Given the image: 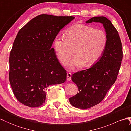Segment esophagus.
<instances>
[{
  "label": "esophagus",
  "mask_w": 131,
  "mask_h": 131,
  "mask_svg": "<svg viewBox=\"0 0 131 131\" xmlns=\"http://www.w3.org/2000/svg\"><path fill=\"white\" fill-rule=\"evenodd\" d=\"M71 79H72V74L70 73H67V80L68 81H70L71 80Z\"/></svg>",
  "instance_id": "1"
}]
</instances>
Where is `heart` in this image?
<instances>
[{"label": "heart", "instance_id": "heart-1", "mask_svg": "<svg viewBox=\"0 0 131 131\" xmlns=\"http://www.w3.org/2000/svg\"><path fill=\"white\" fill-rule=\"evenodd\" d=\"M64 38L57 36L54 39L55 54L63 64H66L74 53L71 62L72 68L90 67L97 62L106 48L108 37L104 31L85 25L70 27L64 32Z\"/></svg>", "mask_w": 131, "mask_h": 131}]
</instances>
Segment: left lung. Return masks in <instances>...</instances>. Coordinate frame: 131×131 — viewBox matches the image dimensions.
<instances>
[{"label": "left lung", "mask_w": 131, "mask_h": 131, "mask_svg": "<svg viewBox=\"0 0 131 131\" xmlns=\"http://www.w3.org/2000/svg\"><path fill=\"white\" fill-rule=\"evenodd\" d=\"M100 22L105 29L108 41L102 56L91 68L74 73L72 81L79 92L69 98L75 108L86 109L100 103L115 82L119 72L123 53L120 35L109 19L104 16L94 17L87 23Z\"/></svg>", "instance_id": "left-lung-1"}]
</instances>
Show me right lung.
Wrapping results in <instances>:
<instances>
[{
    "instance_id": "1",
    "label": "right lung",
    "mask_w": 131,
    "mask_h": 131,
    "mask_svg": "<svg viewBox=\"0 0 131 131\" xmlns=\"http://www.w3.org/2000/svg\"><path fill=\"white\" fill-rule=\"evenodd\" d=\"M74 18L41 14L19 30L10 54L9 80L23 104L42 105L47 87L66 81L67 71L51 46L59 31Z\"/></svg>"
}]
</instances>
